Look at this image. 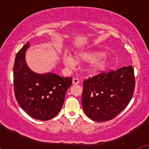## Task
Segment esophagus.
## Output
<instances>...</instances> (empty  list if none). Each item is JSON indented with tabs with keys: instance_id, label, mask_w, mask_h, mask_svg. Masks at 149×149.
<instances>
[{
	"instance_id": "obj_1",
	"label": "esophagus",
	"mask_w": 149,
	"mask_h": 149,
	"mask_svg": "<svg viewBox=\"0 0 149 149\" xmlns=\"http://www.w3.org/2000/svg\"><path fill=\"white\" fill-rule=\"evenodd\" d=\"M79 82H80V81H79L78 78H77V77H74V78H73V80H72V83H73V84H74V85L78 84Z\"/></svg>"
}]
</instances>
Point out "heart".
<instances>
[{
    "mask_svg": "<svg viewBox=\"0 0 149 149\" xmlns=\"http://www.w3.org/2000/svg\"><path fill=\"white\" fill-rule=\"evenodd\" d=\"M65 66L73 68L77 63H89L87 71L91 74H98L104 72L110 66L111 61L104 53L99 51H87L77 53L74 58L71 55L65 54L63 57Z\"/></svg>",
    "mask_w": 149,
    "mask_h": 149,
    "instance_id": "1",
    "label": "heart"
}]
</instances>
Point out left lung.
I'll use <instances>...</instances> for the list:
<instances>
[{"instance_id":"obj_1","label":"left lung","mask_w":149,"mask_h":149,"mask_svg":"<svg viewBox=\"0 0 149 149\" xmlns=\"http://www.w3.org/2000/svg\"><path fill=\"white\" fill-rule=\"evenodd\" d=\"M135 87L131 65L101 73L84 81L83 110L95 122L113 119L131 101Z\"/></svg>"}]
</instances>
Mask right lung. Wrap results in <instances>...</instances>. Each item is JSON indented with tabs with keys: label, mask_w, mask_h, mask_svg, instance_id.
Segmentation results:
<instances>
[{
	"label": "right lung",
	"mask_w": 149,
	"mask_h": 149,
	"mask_svg": "<svg viewBox=\"0 0 149 149\" xmlns=\"http://www.w3.org/2000/svg\"><path fill=\"white\" fill-rule=\"evenodd\" d=\"M29 46V43L24 45L15 56L13 67L15 98L30 116L38 120H49L61 110L72 77L33 72L25 60Z\"/></svg>",
	"instance_id": "obj_1"
}]
</instances>
